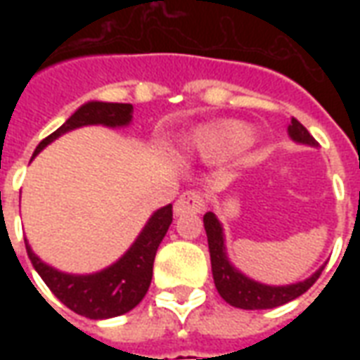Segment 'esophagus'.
I'll use <instances>...</instances> for the list:
<instances>
[{
  "label": "esophagus",
  "instance_id": "34e87169",
  "mask_svg": "<svg viewBox=\"0 0 360 360\" xmlns=\"http://www.w3.org/2000/svg\"><path fill=\"white\" fill-rule=\"evenodd\" d=\"M202 208H204L202 195L188 191V193H183V195L175 200V204H173V214H175V216H183V214H188V212L196 214V212H200Z\"/></svg>",
  "mask_w": 360,
  "mask_h": 360
}]
</instances>
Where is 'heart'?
I'll list each match as a JSON object with an SVG mask.
<instances>
[{
    "instance_id": "1",
    "label": "heart",
    "mask_w": 360,
    "mask_h": 360,
    "mask_svg": "<svg viewBox=\"0 0 360 360\" xmlns=\"http://www.w3.org/2000/svg\"><path fill=\"white\" fill-rule=\"evenodd\" d=\"M255 142V129L247 123L224 119L195 129L183 144L187 156H198L204 160H227Z\"/></svg>"
}]
</instances>
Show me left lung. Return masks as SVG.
I'll return each mask as SVG.
<instances>
[{
  "instance_id": "obj_1",
  "label": "left lung",
  "mask_w": 360,
  "mask_h": 360,
  "mask_svg": "<svg viewBox=\"0 0 360 360\" xmlns=\"http://www.w3.org/2000/svg\"><path fill=\"white\" fill-rule=\"evenodd\" d=\"M287 134L297 144H304V146H312V148L318 146V142L312 139V134L295 117L291 119V123L287 127ZM204 229H206V237H208L212 276H214L216 289L221 295V299L235 309L262 310L281 307V304L301 297L304 291H309L312 283L318 279V276L324 270V266H320L312 276L302 279V281L289 283V285L260 283L257 279L245 276L239 268L231 264V260L227 257L224 226L214 212L204 214Z\"/></svg>"
}]
</instances>
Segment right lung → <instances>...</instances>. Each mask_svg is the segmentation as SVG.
<instances>
[{
  "instance_id": "1",
  "label": "right lung",
  "mask_w": 360,
  "mask_h": 360,
  "mask_svg": "<svg viewBox=\"0 0 360 360\" xmlns=\"http://www.w3.org/2000/svg\"><path fill=\"white\" fill-rule=\"evenodd\" d=\"M133 123V105L131 103L92 102L82 103L71 117L67 119L58 131L46 136L34 150L40 154L48 144L58 141L61 134L89 125H102L110 129L129 127ZM172 204L158 208L134 243L125 250V255L117 258L113 264L94 274H67L53 266L46 264L42 258L34 255L27 243V252L34 270L50 287V291L59 301L81 316L90 320H105V318L121 316L133 310L144 299L152 281V268L160 243L172 226Z\"/></svg>"
}]
</instances>
